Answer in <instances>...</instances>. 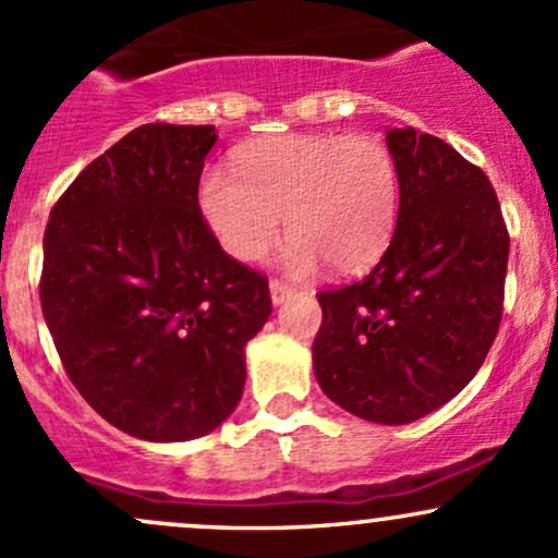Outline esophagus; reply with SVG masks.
Listing matches in <instances>:
<instances>
[{"instance_id": "1", "label": "esophagus", "mask_w": 558, "mask_h": 558, "mask_svg": "<svg viewBox=\"0 0 558 558\" xmlns=\"http://www.w3.org/2000/svg\"><path fill=\"white\" fill-rule=\"evenodd\" d=\"M293 293H296V289H293L291 283H286V280H269V296H272V304H283L286 299L293 296Z\"/></svg>"}]
</instances>
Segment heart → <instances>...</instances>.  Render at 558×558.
I'll use <instances>...</instances> for the list:
<instances>
[{
    "mask_svg": "<svg viewBox=\"0 0 558 558\" xmlns=\"http://www.w3.org/2000/svg\"><path fill=\"white\" fill-rule=\"evenodd\" d=\"M238 174L204 171L198 206L230 256L256 262L286 228V267L357 275L381 259L400 214V167L371 134H278L235 150Z\"/></svg>",
    "mask_w": 558,
    "mask_h": 558,
    "instance_id": "b5f03b06",
    "label": "heart"
}]
</instances>
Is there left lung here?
<instances>
[{"label": "left lung", "mask_w": 558, "mask_h": 558, "mask_svg": "<svg viewBox=\"0 0 558 558\" xmlns=\"http://www.w3.org/2000/svg\"><path fill=\"white\" fill-rule=\"evenodd\" d=\"M400 214L381 262L317 293V384L373 424H410L452 400L485 363L504 317L508 228L487 174L413 126L391 130Z\"/></svg>", "instance_id": "obj_1"}]
</instances>
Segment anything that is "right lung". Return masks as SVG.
<instances>
[{
    "label": "right lung",
    "instance_id": "add662e5",
    "mask_svg": "<svg viewBox=\"0 0 558 558\" xmlns=\"http://www.w3.org/2000/svg\"><path fill=\"white\" fill-rule=\"evenodd\" d=\"M214 126L145 124L52 206L39 299L73 387L148 442L209 434L235 410L267 275L219 246L198 206Z\"/></svg>",
    "mask_w": 558,
    "mask_h": 558
}]
</instances>
